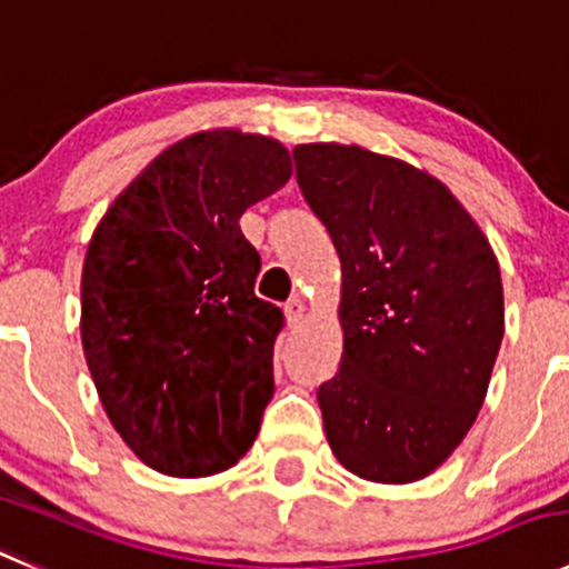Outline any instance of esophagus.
I'll use <instances>...</instances> for the list:
<instances>
[{"mask_svg": "<svg viewBox=\"0 0 569 569\" xmlns=\"http://www.w3.org/2000/svg\"><path fill=\"white\" fill-rule=\"evenodd\" d=\"M284 316H288L290 327H296V323L305 318V299H301V296H293V299L284 305Z\"/></svg>", "mask_w": 569, "mask_h": 569, "instance_id": "esophagus-1", "label": "esophagus"}]
</instances>
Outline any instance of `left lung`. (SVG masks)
<instances>
[{"label":"left lung","instance_id":"1","mask_svg":"<svg viewBox=\"0 0 569 569\" xmlns=\"http://www.w3.org/2000/svg\"><path fill=\"white\" fill-rule=\"evenodd\" d=\"M301 194L343 270V357L318 388L332 452L413 483L472 427L502 340L491 246L438 178L362 148L299 144Z\"/></svg>","mask_w":569,"mask_h":569}]
</instances>
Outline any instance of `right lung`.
Wrapping results in <instances>:
<instances>
[{"label":"right lung","instance_id":"obj_1","mask_svg":"<svg viewBox=\"0 0 569 569\" xmlns=\"http://www.w3.org/2000/svg\"><path fill=\"white\" fill-rule=\"evenodd\" d=\"M290 172L276 139L194 133L156 156L91 237L86 362L111 425L156 472L218 475L257 438L284 312L253 293L262 259L240 218Z\"/></svg>","mask_w":569,"mask_h":569}]
</instances>
